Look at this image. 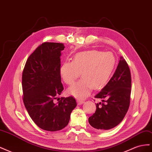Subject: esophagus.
<instances>
[{
    "label": "esophagus",
    "mask_w": 152,
    "mask_h": 152,
    "mask_svg": "<svg viewBox=\"0 0 152 152\" xmlns=\"http://www.w3.org/2000/svg\"><path fill=\"white\" fill-rule=\"evenodd\" d=\"M77 102L78 104H82L84 103V99H77Z\"/></svg>",
    "instance_id": "34e87169"
}]
</instances>
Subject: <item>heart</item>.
<instances>
[{"label":"heart","instance_id":"1","mask_svg":"<svg viewBox=\"0 0 152 152\" xmlns=\"http://www.w3.org/2000/svg\"><path fill=\"white\" fill-rule=\"evenodd\" d=\"M116 58L112 52L96 50L77 53L72 61H66L60 68L63 81L68 85L80 75L82 79L68 89V93L78 98H84L93 88L99 89L108 83L116 65Z\"/></svg>","mask_w":152,"mask_h":152}]
</instances>
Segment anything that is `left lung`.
Returning <instances> with one entry per match:
<instances>
[{"label": "left lung", "mask_w": 152, "mask_h": 152, "mask_svg": "<svg viewBox=\"0 0 152 152\" xmlns=\"http://www.w3.org/2000/svg\"><path fill=\"white\" fill-rule=\"evenodd\" d=\"M131 75L129 67L123 57H121L112 77L96 98L102 103L96 104L95 113L88 121L96 129L109 130L120 124L129 107L131 93Z\"/></svg>", "instance_id": "8db88e82"}]
</instances>
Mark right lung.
Returning a JSON list of instances; mask_svg holds the SVG:
<instances>
[{"label":"right lung","instance_id":"1","mask_svg":"<svg viewBox=\"0 0 152 152\" xmlns=\"http://www.w3.org/2000/svg\"><path fill=\"white\" fill-rule=\"evenodd\" d=\"M64 48L62 43H42L28 57L23 71L25 107L36 125L48 131L65 127L77 106L72 96L54 102L64 89L60 74L61 52Z\"/></svg>","mask_w":152,"mask_h":152}]
</instances>
